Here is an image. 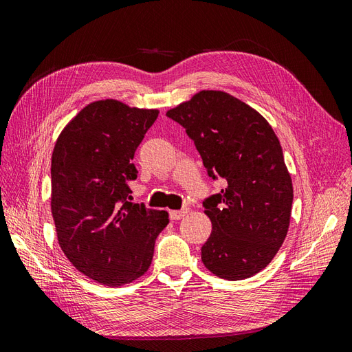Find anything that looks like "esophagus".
<instances>
[{"label": "esophagus", "instance_id": "1", "mask_svg": "<svg viewBox=\"0 0 352 352\" xmlns=\"http://www.w3.org/2000/svg\"><path fill=\"white\" fill-rule=\"evenodd\" d=\"M188 208H184V210H172L168 212L170 214V219L172 220H180L182 217H185L188 214Z\"/></svg>", "mask_w": 352, "mask_h": 352}]
</instances>
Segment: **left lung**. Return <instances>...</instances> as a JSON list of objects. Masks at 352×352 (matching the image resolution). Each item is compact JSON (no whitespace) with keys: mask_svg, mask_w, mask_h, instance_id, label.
<instances>
[{"mask_svg":"<svg viewBox=\"0 0 352 352\" xmlns=\"http://www.w3.org/2000/svg\"><path fill=\"white\" fill-rule=\"evenodd\" d=\"M166 114L185 127L208 176L226 182L202 202L212 226L202 263L221 279L251 278L289 229L294 188L278 136L257 110L223 91H199Z\"/></svg>","mask_w":352,"mask_h":352,"instance_id":"left-lung-1","label":"left lung"}]
</instances>
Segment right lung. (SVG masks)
Listing matches in <instances>:
<instances>
[{"label": "right lung", "mask_w": 352, "mask_h": 352, "mask_svg": "<svg viewBox=\"0 0 352 352\" xmlns=\"http://www.w3.org/2000/svg\"><path fill=\"white\" fill-rule=\"evenodd\" d=\"M158 110L100 100L57 138L51 157V212L61 251L80 273L107 285L131 283L150 269L168 212L132 204L136 148Z\"/></svg>", "instance_id": "1"}]
</instances>
